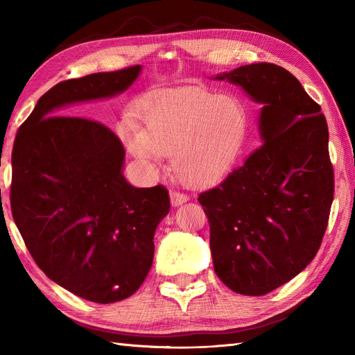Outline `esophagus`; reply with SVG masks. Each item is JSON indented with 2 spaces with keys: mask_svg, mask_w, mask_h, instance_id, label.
Segmentation results:
<instances>
[{
  "mask_svg": "<svg viewBox=\"0 0 355 355\" xmlns=\"http://www.w3.org/2000/svg\"><path fill=\"white\" fill-rule=\"evenodd\" d=\"M187 200H189V197H187V195H184V193H182V192H177V191L171 192V205L173 207H178V206L184 205Z\"/></svg>",
  "mask_w": 355,
  "mask_h": 355,
  "instance_id": "obj_1",
  "label": "esophagus"
}]
</instances>
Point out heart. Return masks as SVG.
<instances>
[{"instance_id": "heart-1", "label": "heart", "mask_w": 355, "mask_h": 355, "mask_svg": "<svg viewBox=\"0 0 355 355\" xmlns=\"http://www.w3.org/2000/svg\"><path fill=\"white\" fill-rule=\"evenodd\" d=\"M247 112L235 96L195 87L154 93L143 103L141 126L120 128L130 153L141 162L171 155L180 182L207 186L229 169L243 145Z\"/></svg>"}]
</instances>
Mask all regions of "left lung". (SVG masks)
<instances>
[{"label": "left lung", "instance_id": "1", "mask_svg": "<svg viewBox=\"0 0 355 355\" xmlns=\"http://www.w3.org/2000/svg\"><path fill=\"white\" fill-rule=\"evenodd\" d=\"M212 79L261 105L262 146L198 201L216 276L235 293L262 296L314 259L327 230L334 197L327 119L279 65H243Z\"/></svg>", "mask_w": 355, "mask_h": 355}]
</instances>
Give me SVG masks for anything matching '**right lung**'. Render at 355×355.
<instances>
[{"label": "right lung", "instance_id": "1", "mask_svg": "<svg viewBox=\"0 0 355 355\" xmlns=\"http://www.w3.org/2000/svg\"><path fill=\"white\" fill-rule=\"evenodd\" d=\"M140 73L135 65L59 82L13 143L12 215L30 254L53 282L96 304L130 297L145 281L169 193L126 182L125 149L107 126L58 114L122 94Z\"/></svg>", "mask_w": 355, "mask_h": 355}]
</instances>
